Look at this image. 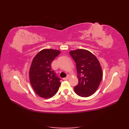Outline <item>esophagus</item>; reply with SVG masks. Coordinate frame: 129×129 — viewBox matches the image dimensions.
I'll return each mask as SVG.
<instances>
[{
	"instance_id": "obj_1",
	"label": "esophagus",
	"mask_w": 129,
	"mask_h": 129,
	"mask_svg": "<svg viewBox=\"0 0 129 129\" xmlns=\"http://www.w3.org/2000/svg\"><path fill=\"white\" fill-rule=\"evenodd\" d=\"M69 76H67V77H64V78H63V80H64V81H66V80H68V79H69Z\"/></svg>"
}]
</instances>
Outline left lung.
<instances>
[{"mask_svg":"<svg viewBox=\"0 0 129 129\" xmlns=\"http://www.w3.org/2000/svg\"><path fill=\"white\" fill-rule=\"evenodd\" d=\"M75 61L79 83L74 91L81 97H87L93 94L102 79L103 72L99 60L89 50L78 49L69 52Z\"/></svg>","mask_w":129,"mask_h":129,"instance_id":"obj_1","label":"left lung"}]
</instances>
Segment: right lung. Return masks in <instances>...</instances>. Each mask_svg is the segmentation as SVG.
I'll return each mask as SVG.
<instances>
[{"mask_svg":"<svg viewBox=\"0 0 129 129\" xmlns=\"http://www.w3.org/2000/svg\"><path fill=\"white\" fill-rule=\"evenodd\" d=\"M60 53L58 50L44 49L32 60L29 71L30 83L35 92L42 98H51L60 86V79L51 67L52 61Z\"/></svg>","mask_w":129,"mask_h":129,"instance_id":"add662e5","label":"right lung"}]
</instances>
